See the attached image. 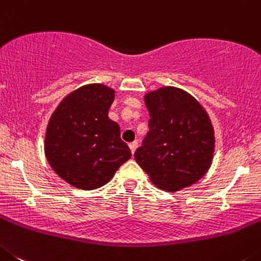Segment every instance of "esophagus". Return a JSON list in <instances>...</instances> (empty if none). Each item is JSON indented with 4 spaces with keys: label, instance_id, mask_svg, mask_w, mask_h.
I'll list each match as a JSON object with an SVG mask.
<instances>
[{
    "label": "esophagus",
    "instance_id": "34e87169",
    "mask_svg": "<svg viewBox=\"0 0 261 261\" xmlns=\"http://www.w3.org/2000/svg\"><path fill=\"white\" fill-rule=\"evenodd\" d=\"M128 147H130V149H131V153H135L136 148H138V142L130 143V144H128Z\"/></svg>",
    "mask_w": 261,
    "mask_h": 261
}]
</instances>
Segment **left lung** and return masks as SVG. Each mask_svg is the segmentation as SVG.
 I'll use <instances>...</instances> for the list:
<instances>
[{"label":"left lung","instance_id":"8db88e82","mask_svg":"<svg viewBox=\"0 0 261 261\" xmlns=\"http://www.w3.org/2000/svg\"><path fill=\"white\" fill-rule=\"evenodd\" d=\"M149 133L135 160L154 186L168 192L206 174L215 153V130L206 110L186 91L164 86L144 95Z\"/></svg>","mask_w":261,"mask_h":261}]
</instances>
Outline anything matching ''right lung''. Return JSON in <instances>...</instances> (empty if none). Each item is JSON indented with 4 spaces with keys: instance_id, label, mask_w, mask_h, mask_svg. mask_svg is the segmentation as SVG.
Listing matches in <instances>:
<instances>
[{
    "instance_id": "right-lung-1",
    "label": "right lung",
    "mask_w": 261,
    "mask_h": 261,
    "mask_svg": "<svg viewBox=\"0 0 261 261\" xmlns=\"http://www.w3.org/2000/svg\"><path fill=\"white\" fill-rule=\"evenodd\" d=\"M116 91L84 84L61 100L45 130L44 153L50 168L76 189H98L131 157L117 122L108 117Z\"/></svg>"
}]
</instances>
